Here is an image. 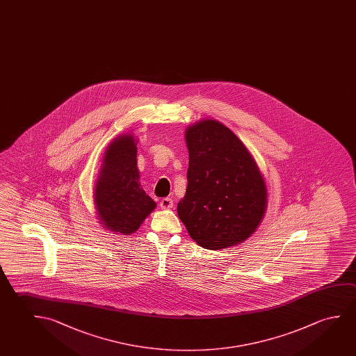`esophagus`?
I'll list each match as a JSON object with an SVG mask.
<instances>
[{"instance_id": "1", "label": "esophagus", "mask_w": 356, "mask_h": 356, "mask_svg": "<svg viewBox=\"0 0 356 356\" xmlns=\"http://www.w3.org/2000/svg\"><path fill=\"white\" fill-rule=\"evenodd\" d=\"M160 207L163 208V209H169V208L172 207L174 206V202H172V200L170 197H165L160 201Z\"/></svg>"}]
</instances>
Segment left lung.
<instances>
[{"mask_svg":"<svg viewBox=\"0 0 356 356\" xmlns=\"http://www.w3.org/2000/svg\"><path fill=\"white\" fill-rule=\"evenodd\" d=\"M190 163L177 214L198 245L219 250L252 234L266 207L255 160L229 128L201 120L186 131Z\"/></svg>","mask_w":356,"mask_h":356,"instance_id":"left-lung-1","label":"left lung"}]
</instances>
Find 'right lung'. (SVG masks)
I'll return each mask as SVG.
<instances>
[{
    "mask_svg": "<svg viewBox=\"0 0 356 356\" xmlns=\"http://www.w3.org/2000/svg\"><path fill=\"white\" fill-rule=\"evenodd\" d=\"M136 145L133 136H120L112 142L95 188L102 225L126 236L134 233L156 206L139 184Z\"/></svg>",
    "mask_w": 356,
    "mask_h": 356,
    "instance_id": "1",
    "label": "right lung"
}]
</instances>
